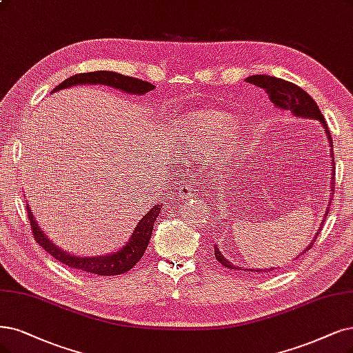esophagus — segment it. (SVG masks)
Here are the masks:
<instances>
[{
    "label": "esophagus",
    "instance_id": "obj_1",
    "mask_svg": "<svg viewBox=\"0 0 353 353\" xmlns=\"http://www.w3.org/2000/svg\"><path fill=\"white\" fill-rule=\"evenodd\" d=\"M190 194H192V188H190V186H185V188L180 189V196L183 198V199L189 198Z\"/></svg>",
    "mask_w": 353,
    "mask_h": 353
}]
</instances>
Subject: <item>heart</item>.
<instances>
[{
    "mask_svg": "<svg viewBox=\"0 0 353 353\" xmlns=\"http://www.w3.org/2000/svg\"><path fill=\"white\" fill-rule=\"evenodd\" d=\"M237 130L239 123L231 114L215 109L192 112L176 123V137L181 150L199 159H214L216 152L227 147ZM227 151L221 152L223 159Z\"/></svg>",
    "mask_w": 353,
    "mask_h": 353,
    "instance_id": "b5f03b06",
    "label": "heart"
}]
</instances>
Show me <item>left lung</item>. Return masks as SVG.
<instances>
[{
	"label": "left lung",
	"instance_id": "left-lung-1",
	"mask_svg": "<svg viewBox=\"0 0 353 353\" xmlns=\"http://www.w3.org/2000/svg\"><path fill=\"white\" fill-rule=\"evenodd\" d=\"M245 81L253 84V85H257L260 88H263L266 93H268L270 101L275 104L276 108H279L282 110H290L295 116L305 117V119L319 121L323 125L324 130H325V135H327V139H329V143H330V150L333 151V141H332L329 126H327V123H325L324 117H323V114H321V112H320V109L317 106V103L312 100V97L310 94H307V91H304L301 87H298V85H295V84H292L290 81H285V80H281V78L270 77V75H252L249 78H245ZM330 154L333 155V152H330ZM332 161L334 164V157H332ZM332 168H333V177H332V180L334 181V167H332ZM332 186H334V185L332 183ZM327 214H329V210H327V212H325V215H327ZM325 215H324V218H325ZM323 224H324V219H323V223H321V227H323ZM321 227L316 232L314 239H312V241L308 244V247L304 250V253L308 252L311 247H312V244L316 243V239L319 237V232H320ZM214 254H215L218 262L221 265H224L228 269H240V270H244V272H259V273L263 272V269H257L256 270V269L236 268V266L230 263V260H227L223 256V253L219 252V249H218L216 245L214 247ZM270 270H273V269H266L265 272H270Z\"/></svg>",
	"mask_w": 353,
	"mask_h": 353
}]
</instances>
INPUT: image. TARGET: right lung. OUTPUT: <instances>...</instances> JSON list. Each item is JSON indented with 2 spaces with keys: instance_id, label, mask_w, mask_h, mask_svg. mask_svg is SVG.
I'll return each mask as SVG.
<instances>
[{
  "instance_id": "obj_1",
  "label": "right lung",
  "mask_w": 353,
  "mask_h": 353,
  "mask_svg": "<svg viewBox=\"0 0 353 353\" xmlns=\"http://www.w3.org/2000/svg\"><path fill=\"white\" fill-rule=\"evenodd\" d=\"M83 84H101V85H108V87L125 91L128 94H137V96L145 94L154 88L151 83L138 80V78H134V77H128V75H122L112 71H94V72L75 74L67 78V80H63L59 85H57L54 90H52V93H54V91H59L62 88H68L72 85H83ZM26 208H28V215L30 219L33 237L43 247L45 252H48L52 257L57 259L58 262L63 263L65 266L83 270L87 273H94V275H100V276L121 275V273L130 270L139 262V259L142 257L143 253H145L148 247L154 223L161 214L160 205H155L154 208H151V210L141 218V221L132 232V236H130L129 241L122 247L121 250L113 252L112 254H108V256L77 257L67 252H62L58 245L52 243L45 236L43 231L39 228V224L36 223L33 214L30 212L29 205Z\"/></svg>"
}]
</instances>
